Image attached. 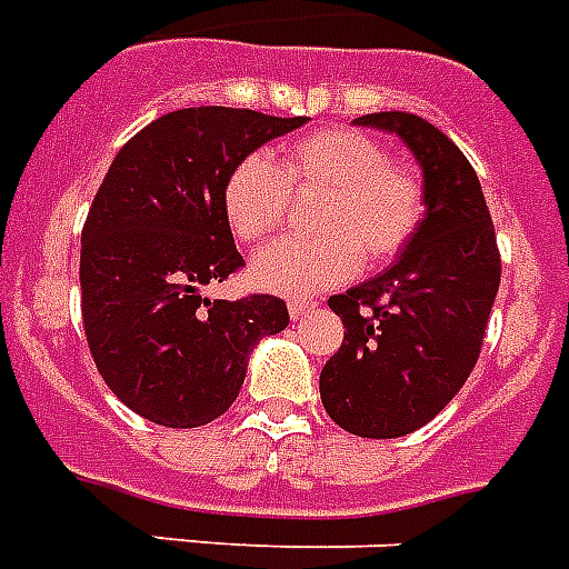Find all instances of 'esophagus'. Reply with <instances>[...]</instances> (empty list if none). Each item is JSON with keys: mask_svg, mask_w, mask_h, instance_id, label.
<instances>
[{"mask_svg": "<svg viewBox=\"0 0 569 569\" xmlns=\"http://www.w3.org/2000/svg\"><path fill=\"white\" fill-rule=\"evenodd\" d=\"M312 310H316V303L307 301V298H298V301H289V316H292V321L307 319V316H310Z\"/></svg>", "mask_w": 569, "mask_h": 569, "instance_id": "esophagus-1", "label": "esophagus"}]
</instances>
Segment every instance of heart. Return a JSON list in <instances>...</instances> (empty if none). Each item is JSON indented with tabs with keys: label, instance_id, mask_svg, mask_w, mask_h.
I'll return each mask as SVG.
<instances>
[{
	"label": "heart",
	"instance_id": "b5f03b06",
	"mask_svg": "<svg viewBox=\"0 0 569 569\" xmlns=\"http://www.w3.org/2000/svg\"><path fill=\"white\" fill-rule=\"evenodd\" d=\"M321 191L310 214L316 236L277 241L253 262V280L280 295H312L360 268L389 266L422 230L425 180L389 150L351 127H325L295 138L277 164L250 153L223 180V214L248 244L274 239L289 214V194Z\"/></svg>",
	"mask_w": 569,
	"mask_h": 569
}]
</instances>
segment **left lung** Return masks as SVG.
I'll return each mask as SVG.
<instances>
[{
  "instance_id": "1",
  "label": "left lung",
  "mask_w": 569,
  "mask_h": 569,
  "mask_svg": "<svg viewBox=\"0 0 569 569\" xmlns=\"http://www.w3.org/2000/svg\"><path fill=\"white\" fill-rule=\"evenodd\" d=\"M355 123L405 141L422 168L428 212L383 274L328 301L346 339L321 369L319 389L339 428L392 440L431 422L476 369L502 259L481 182L451 138L407 111Z\"/></svg>"
}]
</instances>
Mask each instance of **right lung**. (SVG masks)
Here are the masks:
<instances>
[{"label":"right lung","mask_w":569,"mask_h":569,"mask_svg":"<svg viewBox=\"0 0 569 569\" xmlns=\"http://www.w3.org/2000/svg\"><path fill=\"white\" fill-rule=\"evenodd\" d=\"M307 118L200 106L156 118L114 156L82 230V321L114 396L164 428H197L236 401L248 357L289 325L286 301H212L244 266L223 214L232 164Z\"/></svg>","instance_id":"right-lung-1"}]
</instances>
